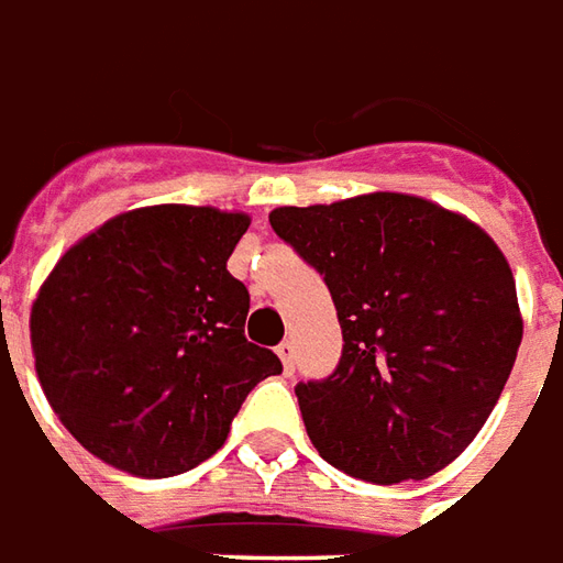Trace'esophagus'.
<instances>
[{"label":"esophagus","instance_id":"obj_1","mask_svg":"<svg viewBox=\"0 0 563 563\" xmlns=\"http://www.w3.org/2000/svg\"><path fill=\"white\" fill-rule=\"evenodd\" d=\"M278 357H282V366H285V373H294V364H297V349H294V342L285 339V342H278Z\"/></svg>","mask_w":563,"mask_h":563}]
</instances>
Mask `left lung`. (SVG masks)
Listing matches in <instances>:
<instances>
[{"instance_id": "8db88e82", "label": "left lung", "mask_w": 563, "mask_h": 563, "mask_svg": "<svg viewBox=\"0 0 563 563\" xmlns=\"http://www.w3.org/2000/svg\"><path fill=\"white\" fill-rule=\"evenodd\" d=\"M269 224L324 275L345 342L330 376L294 388L318 454L373 485L440 473L488 421L521 345L504 251L409 194L285 206Z\"/></svg>"}]
</instances>
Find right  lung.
<instances>
[{
    "label": "right lung",
    "instance_id": "add662e5",
    "mask_svg": "<svg viewBox=\"0 0 563 563\" xmlns=\"http://www.w3.org/2000/svg\"><path fill=\"white\" fill-rule=\"evenodd\" d=\"M251 218L211 206L123 211L71 245L30 314L51 409L99 461L166 479L224 445L251 388L282 373L245 339L227 261Z\"/></svg>",
    "mask_w": 563,
    "mask_h": 563
}]
</instances>
